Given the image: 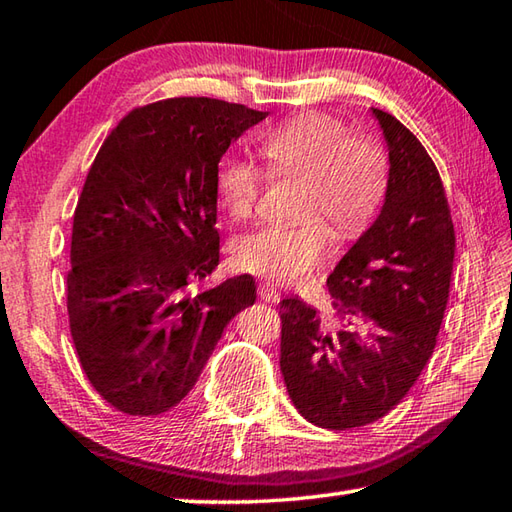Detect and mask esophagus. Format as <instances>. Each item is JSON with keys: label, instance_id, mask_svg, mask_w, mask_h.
I'll list each match as a JSON object with an SVG mask.
<instances>
[{"label": "esophagus", "instance_id": "34e87169", "mask_svg": "<svg viewBox=\"0 0 512 512\" xmlns=\"http://www.w3.org/2000/svg\"><path fill=\"white\" fill-rule=\"evenodd\" d=\"M258 296H260V301H265V303L281 301V292H278L276 285H272V283H260L258 285Z\"/></svg>", "mask_w": 512, "mask_h": 512}]
</instances>
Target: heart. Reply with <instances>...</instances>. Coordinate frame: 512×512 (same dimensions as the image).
Returning <instances> with one entry per match:
<instances>
[{"label":"heart","instance_id":"obj_1","mask_svg":"<svg viewBox=\"0 0 512 512\" xmlns=\"http://www.w3.org/2000/svg\"><path fill=\"white\" fill-rule=\"evenodd\" d=\"M263 151L276 176H303L298 225H263L231 245L236 265L276 283H294L323 258L330 229L314 214H325L341 234L359 231L379 207L388 180L381 149L359 140L334 115L298 113L263 136ZM267 171L252 160L225 156L216 169V194L234 220L254 214ZM313 216L310 217L309 214Z\"/></svg>","mask_w":512,"mask_h":512}]
</instances>
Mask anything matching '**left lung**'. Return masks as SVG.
<instances>
[{
    "instance_id": "obj_1",
    "label": "left lung",
    "mask_w": 512,
    "mask_h": 512,
    "mask_svg": "<svg viewBox=\"0 0 512 512\" xmlns=\"http://www.w3.org/2000/svg\"><path fill=\"white\" fill-rule=\"evenodd\" d=\"M388 144V187L374 223L327 278L332 315L281 303V370L296 410L318 428L379 421L426 368L448 305L455 227L439 171L421 142L372 109ZM354 320L374 324L363 337Z\"/></svg>"
}]
</instances>
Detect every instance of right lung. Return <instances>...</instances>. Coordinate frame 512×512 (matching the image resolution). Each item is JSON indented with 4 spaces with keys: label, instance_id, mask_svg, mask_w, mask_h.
Segmentation results:
<instances>
[{
    "label": "right lung",
    "instance_id": "obj_1",
    "mask_svg": "<svg viewBox=\"0 0 512 512\" xmlns=\"http://www.w3.org/2000/svg\"><path fill=\"white\" fill-rule=\"evenodd\" d=\"M265 111L173 98L131 111L104 140L77 200L66 278L86 379L127 414L187 397L227 323L256 303L249 274L191 294L216 272V169Z\"/></svg>",
    "mask_w": 512,
    "mask_h": 512
}]
</instances>
